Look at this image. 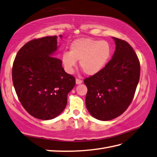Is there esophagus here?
Returning <instances> with one entry per match:
<instances>
[{"mask_svg":"<svg viewBox=\"0 0 157 157\" xmlns=\"http://www.w3.org/2000/svg\"><path fill=\"white\" fill-rule=\"evenodd\" d=\"M75 82H76V84H82V80L77 78L75 79Z\"/></svg>","mask_w":157,"mask_h":157,"instance_id":"esophagus-1","label":"esophagus"}]
</instances>
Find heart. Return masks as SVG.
Returning <instances> with one entry per match:
<instances>
[{"instance_id": "heart-1", "label": "heart", "mask_w": 157, "mask_h": 157, "mask_svg": "<svg viewBox=\"0 0 157 157\" xmlns=\"http://www.w3.org/2000/svg\"><path fill=\"white\" fill-rule=\"evenodd\" d=\"M111 53V45L105 40L78 39L71 45L69 52L63 54L62 63L66 71L71 73L77 60H79V65L86 74L94 75L106 66Z\"/></svg>"}]
</instances>
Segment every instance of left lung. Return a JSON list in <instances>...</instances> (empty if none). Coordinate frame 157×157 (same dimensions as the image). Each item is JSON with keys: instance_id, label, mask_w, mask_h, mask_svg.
Listing matches in <instances>:
<instances>
[{"instance_id": "8db88e82", "label": "left lung", "mask_w": 157, "mask_h": 157, "mask_svg": "<svg viewBox=\"0 0 157 157\" xmlns=\"http://www.w3.org/2000/svg\"><path fill=\"white\" fill-rule=\"evenodd\" d=\"M112 38L116 44L112 58L100 72L84 81L88 111L103 121L118 117L128 108L140 80V64L133 48L124 40Z\"/></svg>"}]
</instances>
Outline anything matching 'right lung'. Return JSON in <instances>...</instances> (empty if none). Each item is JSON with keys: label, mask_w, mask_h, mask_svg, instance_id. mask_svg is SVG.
<instances>
[{"label": "right lung", "mask_w": 157, "mask_h": 157, "mask_svg": "<svg viewBox=\"0 0 157 157\" xmlns=\"http://www.w3.org/2000/svg\"><path fill=\"white\" fill-rule=\"evenodd\" d=\"M62 38V35H60ZM57 36L33 39L18 51L12 68V80L24 108L36 118L51 120L66 107L67 95L75 85L54 56Z\"/></svg>", "instance_id": "1"}]
</instances>
